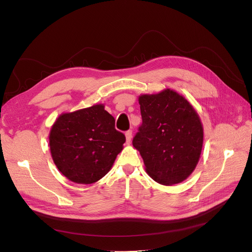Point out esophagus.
<instances>
[{
	"label": "esophagus",
	"mask_w": 252,
	"mask_h": 252,
	"mask_svg": "<svg viewBox=\"0 0 252 252\" xmlns=\"http://www.w3.org/2000/svg\"><path fill=\"white\" fill-rule=\"evenodd\" d=\"M126 144H129L130 141H132V130H126Z\"/></svg>",
	"instance_id": "obj_1"
}]
</instances>
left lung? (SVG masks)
<instances>
[{"label": "left lung", "instance_id": "obj_1", "mask_svg": "<svg viewBox=\"0 0 252 252\" xmlns=\"http://www.w3.org/2000/svg\"><path fill=\"white\" fill-rule=\"evenodd\" d=\"M142 126L133 146L149 176L162 185L187 179L198 165L204 139L199 114L185 97L167 89L139 96Z\"/></svg>", "mask_w": 252, "mask_h": 252}]
</instances>
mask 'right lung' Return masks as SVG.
Returning <instances> with one entry per match:
<instances>
[{
  "instance_id": "1",
  "label": "right lung",
  "mask_w": 252,
  "mask_h": 252,
  "mask_svg": "<svg viewBox=\"0 0 252 252\" xmlns=\"http://www.w3.org/2000/svg\"><path fill=\"white\" fill-rule=\"evenodd\" d=\"M126 137L103 104L61 114L51 126L49 147L59 171L69 180L92 184L111 170Z\"/></svg>"
}]
</instances>
